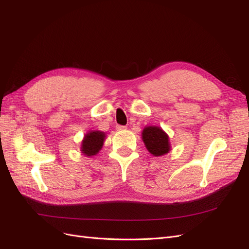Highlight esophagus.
I'll list each match as a JSON object with an SVG mask.
<instances>
[{
  "label": "esophagus",
  "mask_w": 249,
  "mask_h": 249,
  "mask_svg": "<svg viewBox=\"0 0 249 249\" xmlns=\"http://www.w3.org/2000/svg\"><path fill=\"white\" fill-rule=\"evenodd\" d=\"M125 129H126V126H124V125H116L117 131H124Z\"/></svg>",
  "instance_id": "34e87169"
}]
</instances>
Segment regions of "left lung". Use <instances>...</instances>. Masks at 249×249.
<instances>
[{
    "instance_id": "8db88e82",
    "label": "left lung",
    "mask_w": 249,
    "mask_h": 249,
    "mask_svg": "<svg viewBox=\"0 0 249 249\" xmlns=\"http://www.w3.org/2000/svg\"><path fill=\"white\" fill-rule=\"evenodd\" d=\"M142 140L146 149L155 157L166 155L171 148L168 135L156 125H148L143 129Z\"/></svg>"
}]
</instances>
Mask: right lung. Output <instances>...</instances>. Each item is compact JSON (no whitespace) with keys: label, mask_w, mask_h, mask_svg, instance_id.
Masks as SVG:
<instances>
[{"label":"right lung","mask_w":249,"mask_h":249,"mask_svg":"<svg viewBox=\"0 0 249 249\" xmlns=\"http://www.w3.org/2000/svg\"><path fill=\"white\" fill-rule=\"evenodd\" d=\"M106 133L103 131H89L85 134L81 142V153L85 157H92L99 154L102 149Z\"/></svg>","instance_id":"right-lung-1"}]
</instances>
